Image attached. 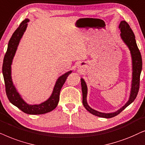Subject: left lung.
<instances>
[{
    "mask_svg": "<svg viewBox=\"0 0 145 145\" xmlns=\"http://www.w3.org/2000/svg\"><path fill=\"white\" fill-rule=\"evenodd\" d=\"M119 28L121 30V36L123 42L127 44L129 50L131 51V56H132L133 61V80L132 86H131V95L129 101L123 106L122 108L116 112L111 113H104L97 111L93 109L88 105L87 103V93H88V88L85 81L82 78L81 79V84H82V89L83 93V105L85 108L91 113L96 116L103 117V118H111L119 115L121 111H123L127 106H129L131 103L134 101L137 96L138 90L140 87V76L142 70V57L140 52L138 50V46L137 45L135 36L133 33L132 29L131 28L128 23L125 21H121L119 24Z\"/></svg>",
    "mask_w": 145,
    "mask_h": 145,
    "instance_id": "obj_1",
    "label": "left lung"
}]
</instances>
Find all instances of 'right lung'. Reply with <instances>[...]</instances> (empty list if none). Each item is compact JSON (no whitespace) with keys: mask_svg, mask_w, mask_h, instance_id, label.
Listing matches in <instances>:
<instances>
[{"mask_svg":"<svg viewBox=\"0 0 145 145\" xmlns=\"http://www.w3.org/2000/svg\"><path fill=\"white\" fill-rule=\"evenodd\" d=\"M28 22H29L28 19H25L21 22L20 26L13 33L8 44L7 51L4 57L3 64V74L5 80L6 93L10 102L24 113L30 115L44 114L52 111L57 107L59 99V93L61 89L66 81L67 78L71 73V71H69L59 77L56 83L52 94L47 101L40 105H28L26 102H24L13 85L11 78V64L19 42L26 29Z\"/></svg>","mask_w":145,"mask_h":145,"instance_id":"obj_1","label":"right lung"}]
</instances>
